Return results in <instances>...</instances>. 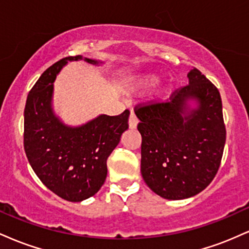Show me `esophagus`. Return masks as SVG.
Wrapping results in <instances>:
<instances>
[{
  "instance_id": "34e87169",
  "label": "esophagus",
  "mask_w": 249,
  "mask_h": 249,
  "mask_svg": "<svg viewBox=\"0 0 249 249\" xmlns=\"http://www.w3.org/2000/svg\"><path fill=\"white\" fill-rule=\"evenodd\" d=\"M137 124H138V118H137L136 113L131 111L130 117H128V126H130V128H136Z\"/></svg>"
}]
</instances>
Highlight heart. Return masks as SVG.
Here are the masks:
<instances>
[{
    "instance_id": "obj_1",
    "label": "heart",
    "mask_w": 249,
    "mask_h": 249,
    "mask_svg": "<svg viewBox=\"0 0 249 249\" xmlns=\"http://www.w3.org/2000/svg\"><path fill=\"white\" fill-rule=\"evenodd\" d=\"M157 82V78L152 75H138L133 77L131 81V88L132 89H141L147 88L154 84Z\"/></svg>"
}]
</instances>
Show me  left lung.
I'll return each mask as SVG.
<instances>
[{
    "instance_id": "obj_1",
    "label": "left lung",
    "mask_w": 249,
    "mask_h": 249,
    "mask_svg": "<svg viewBox=\"0 0 249 249\" xmlns=\"http://www.w3.org/2000/svg\"><path fill=\"white\" fill-rule=\"evenodd\" d=\"M188 84L165 102L138 104L142 134V176L154 193L168 200L186 199L204 191L218 173L226 127L219 90L198 69ZM198 107L191 110L188 101Z\"/></svg>"
}]
</instances>
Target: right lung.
<instances>
[{
    "label": "right lung",
    "mask_w": 249,
    "mask_h": 249,
    "mask_svg": "<svg viewBox=\"0 0 249 249\" xmlns=\"http://www.w3.org/2000/svg\"><path fill=\"white\" fill-rule=\"evenodd\" d=\"M69 56L48 68L28 95L24 108V151L34 172L51 192L78 202L101 190L107 174V160L128 128L130 111L101 115L78 127L64 125L51 107L53 82ZM84 61L98 64L93 59Z\"/></svg>",
    "instance_id": "obj_1"
}]
</instances>
